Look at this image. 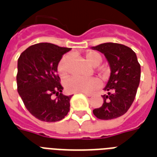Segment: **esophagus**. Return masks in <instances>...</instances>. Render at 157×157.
Returning <instances> with one entry per match:
<instances>
[{
  "mask_svg": "<svg viewBox=\"0 0 157 157\" xmlns=\"http://www.w3.org/2000/svg\"><path fill=\"white\" fill-rule=\"evenodd\" d=\"M84 94L86 96H87V97H91V96L93 95L92 94H90V93H84Z\"/></svg>",
  "mask_w": 157,
  "mask_h": 157,
  "instance_id": "obj_1",
  "label": "esophagus"
}]
</instances>
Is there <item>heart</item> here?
<instances>
[{"mask_svg": "<svg viewBox=\"0 0 157 157\" xmlns=\"http://www.w3.org/2000/svg\"><path fill=\"white\" fill-rule=\"evenodd\" d=\"M87 60L94 66H98L103 61V57L99 53L96 51H88L86 54ZM57 71L59 76H65L70 71V56L68 54L62 57L59 60ZM98 72L103 75L105 73V70L99 69ZM100 86V81L97 77L85 78L81 76H71L64 81V87L69 93H89L94 90Z\"/></svg>", "mask_w": 157, "mask_h": 157, "instance_id": "b5f03b06", "label": "heart"}]
</instances>
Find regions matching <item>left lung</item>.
<instances>
[{
    "mask_svg": "<svg viewBox=\"0 0 157 157\" xmlns=\"http://www.w3.org/2000/svg\"><path fill=\"white\" fill-rule=\"evenodd\" d=\"M104 54L111 67V76L102 95L103 103L93 110L100 120H112L121 117L129 110L136 96L140 82L141 67L136 54L126 45L103 43L92 47Z\"/></svg>",
    "mask_w": 157,
    "mask_h": 157,
    "instance_id": "obj_1",
    "label": "left lung"
}]
</instances>
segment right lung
Masks as SVG:
<instances>
[{
	"label": "right lung",
	"instance_id": "1",
	"mask_svg": "<svg viewBox=\"0 0 157 157\" xmlns=\"http://www.w3.org/2000/svg\"><path fill=\"white\" fill-rule=\"evenodd\" d=\"M71 48L39 43L29 46L18 59V93L28 112L41 121H59L70 110L71 95L62 94L63 87L57 74L59 60Z\"/></svg>",
	"mask_w": 157,
	"mask_h": 157
}]
</instances>
